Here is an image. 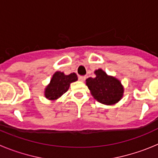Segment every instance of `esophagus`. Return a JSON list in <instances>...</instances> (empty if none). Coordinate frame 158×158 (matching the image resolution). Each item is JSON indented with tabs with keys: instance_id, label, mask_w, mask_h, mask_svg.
<instances>
[{
	"instance_id": "esophagus-1",
	"label": "esophagus",
	"mask_w": 158,
	"mask_h": 158,
	"mask_svg": "<svg viewBox=\"0 0 158 158\" xmlns=\"http://www.w3.org/2000/svg\"><path fill=\"white\" fill-rule=\"evenodd\" d=\"M78 79H79V81H84L86 79V77H85V76L79 77H78Z\"/></svg>"
}]
</instances>
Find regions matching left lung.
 <instances>
[{
    "label": "left lung",
    "instance_id": "left-lung-1",
    "mask_svg": "<svg viewBox=\"0 0 158 158\" xmlns=\"http://www.w3.org/2000/svg\"><path fill=\"white\" fill-rule=\"evenodd\" d=\"M94 78L86 79L85 84L93 98L105 105H114L123 96L124 88L115 77L110 76L102 69L94 71Z\"/></svg>",
    "mask_w": 158,
    "mask_h": 158
}]
</instances>
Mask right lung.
Returning a JSON list of instances; mask_svg holds the SVG:
<instances>
[{
	"mask_svg": "<svg viewBox=\"0 0 158 158\" xmlns=\"http://www.w3.org/2000/svg\"><path fill=\"white\" fill-rule=\"evenodd\" d=\"M77 81L75 73L65 75L63 72L57 71L53 74L50 83L44 89V96L49 100H56L69 89L70 84Z\"/></svg>",
	"mask_w": 158,
	"mask_h": 158,
	"instance_id": "obj_1",
	"label": "right lung"
}]
</instances>
